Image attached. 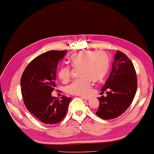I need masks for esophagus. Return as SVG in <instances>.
Wrapping results in <instances>:
<instances>
[{"label":"esophagus","mask_w":154,"mask_h":154,"mask_svg":"<svg viewBox=\"0 0 154 154\" xmlns=\"http://www.w3.org/2000/svg\"><path fill=\"white\" fill-rule=\"evenodd\" d=\"M81 97L82 98V99L85 100H89L90 99V97H86V96H81Z\"/></svg>","instance_id":"34e87169"}]
</instances>
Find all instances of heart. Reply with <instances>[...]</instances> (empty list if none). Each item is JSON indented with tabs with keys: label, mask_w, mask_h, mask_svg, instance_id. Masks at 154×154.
I'll return each instance as SVG.
<instances>
[{
	"label": "heart",
	"mask_w": 154,
	"mask_h": 154,
	"mask_svg": "<svg viewBox=\"0 0 154 154\" xmlns=\"http://www.w3.org/2000/svg\"><path fill=\"white\" fill-rule=\"evenodd\" d=\"M70 63L74 68L80 69L79 80L75 81L67 88L68 93L73 95L85 96L89 93L92 81L100 82L103 79L109 68V58L103 51H82L70 57ZM72 75V69L68 66H62L58 76L63 82H67Z\"/></svg>",
	"instance_id": "obj_1"
}]
</instances>
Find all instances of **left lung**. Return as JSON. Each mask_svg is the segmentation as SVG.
Instances as JSON below:
<instances>
[{"label": "left lung", "instance_id": "obj_1", "mask_svg": "<svg viewBox=\"0 0 154 154\" xmlns=\"http://www.w3.org/2000/svg\"><path fill=\"white\" fill-rule=\"evenodd\" d=\"M137 80L135 68L126 55L118 51L114 57L111 72L101 93L107 96L98 97L99 109L96 115L101 119H114L123 114L135 96Z\"/></svg>", "mask_w": 154, "mask_h": 154}]
</instances>
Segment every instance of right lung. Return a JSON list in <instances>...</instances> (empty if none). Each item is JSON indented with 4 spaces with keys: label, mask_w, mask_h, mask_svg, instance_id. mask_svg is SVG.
Segmentation results:
<instances>
[{
    "label": "right lung",
    "mask_w": 154,
    "mask_h": 154,
    "mask_svg": "<svg viewBox=\"0 0 154 154\" xmlns=\"http://www.w3.org/2000/svg\"><path fill=\"white\" fill-rule=\"evenodd\" d=\"M66 51H50L35 58L27 66L21 79L23 100L28 111L42 122L57 124L64 119L71 97L52 96L57 87V66Z\"/></svg>",
    "instance_id": "right-lung-1"
}]
</instances>
